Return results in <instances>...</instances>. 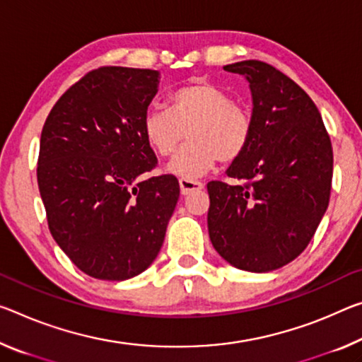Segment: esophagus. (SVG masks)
Masks as SVG:
<instances>
[{
  "label": "esophagus",
  "instance_id": "esophagus-1",
  "mask_svg": "<svg viewBox=\"0 0 362 362\" xmlns=\"http://www.w3.org/2000/svg\"><path fill=\"white\" fill-rule=\"evenodd\" d=\"M179 185H180L182 194H190L193 192L203 190V183L202 182L193 180V179H183V177L179 180Z\"/></svg>",
  "mask_w": 362,
  "mask_h": 362
}]
</instances>
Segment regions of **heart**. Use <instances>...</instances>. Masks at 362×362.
Instances as JSON below:
<instances>
[{"label":"heart","mask_w":362,"mask_h":362,"mask_svg":"<svg viewBox=\"0 0 362 362\" xmlns=\"http://www.w3.org/2000/svg\"><path fill=\"white\" fill-rule=\"evenodd\" d=\"M141 134L159 158L170 156L187 136L188 143L170 160L168 170L194 179L214 168L217 160L232 163L242 156L253 136V117L219 85L194 80L172 91L169 107L148 109L141 119Z\"/></svg>","instance_id":"b5f03b06"}]
</instances>
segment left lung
I'll use <instances>...</instances> for the list:
<instances>
[{
    "label": "left lung",
    "mask_w": 362,
    "mask_h": 362,
    "mask_svg": "<svg viewBox=\"0 0 362 362\" xmlns=\"http://www.w3.org/2000/svg\"><path fill=\"white\" fill-rule=\"evenodd\" d=\"M250 83L253 136L227 175L209 182L208 230L233 267L269 272L300 256L330 199L334 153L319 109L301 87L262 61L223 66Z\"/></svg>",
    "instance_id": "8db88e82"
}]
</instances>
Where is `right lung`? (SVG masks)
Wrapping results in <instances>:
<instances>
[{
    "label": "right lung",
    "mask_w": 362,
    "mask_h": 362,
    "mask_svg": "<svg viewBox=\"0 0 362 362\" xmlns=\"http://www.w3.org/2000/svg\"><path fill=\"white\" fill-rule=\"evenodd\" d=\"M151 69L100 67L57 100L40 139L37 180L49 232L80 271L127 280L156 259L180 194L141 119L158 93Z\"/></svg>",
    "instance_id": "right-lung-1"
}]
</instances>
